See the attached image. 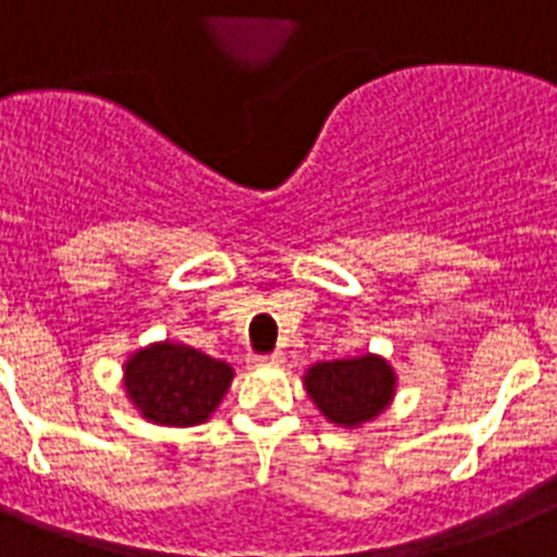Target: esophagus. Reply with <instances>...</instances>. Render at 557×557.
I'll use <instances>...</instances> for the list:
<instances>
[{"label":"esophagus","instance_id":"esophagus-1","mask_svg":"<svg viewBox=\"0 0 557 557\" xmlns=\"http://www.w3.org/2000/svg\"><path fill=\"white\" fill-rule=\"evenodd\" d=\"M284 361L282 352H273V356H252L250 358V367H264V364H273L278 367Z\"/></svg>","mask_w":557,"mask_h":557}]
</instances>
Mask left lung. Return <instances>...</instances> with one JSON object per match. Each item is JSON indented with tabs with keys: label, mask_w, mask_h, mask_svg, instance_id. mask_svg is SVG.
Wrapping results in <instances>:
<instances>
[{
	"label": "left lung",
	"mask_w": 557,
	"mask_h": 557,
	"mask_svg": "<svg viewBox=\"0 0 557 557\" xmlns=\"http://www.w3.org/2000/svg\"><path fill=\"white\" fill-rule=\"evenodd\" d=\"M395 370L387 358L361 352L307 367L305 389L330 424L356 430L387 410L395 398Z\"/></svg>",
	"instance_id": "8db88e82"
}]
</instances>
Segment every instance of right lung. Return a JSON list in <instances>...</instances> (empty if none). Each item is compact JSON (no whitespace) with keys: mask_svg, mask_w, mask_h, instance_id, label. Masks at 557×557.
I'll use <instances>...</instances> for the list:
<instances>
[{"mask_svg":"<svg viewBox=\"0 0 557 557\" xmlns=\"http://www.w3.org/2000/svg\"><path fill=\"white\" fill-rule=\"evenodd\" d=\"M122 375L133 407L159 426L205 424L236 379L227 361L170 338L133 352Z\"/></svg>","mask_w":557,"mask_h":557,"instance_id":"obj_1","label":"right lung"}]
</instances>
